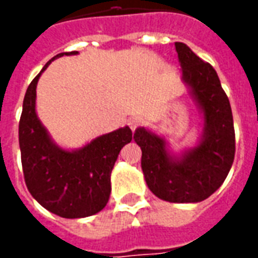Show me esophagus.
<instances>
[{
  "label": "esophagus",
  "mask_w": 258,
  "mask_h": 258,
  "mask_svg": "<svg viewBox=\"0 0 258 258\" xmlns=\"http://www.w3.org/2000/svg\"><path fill=\"white\" fill-rule=\"evenodd\" d=\"M141 123H142V118H141L140 116H133V117L128 118V125L133 131H135V130L138 128L141 125Z\"/></svg>",
  "instance_id": "esophagus-1"
}]
</instances>
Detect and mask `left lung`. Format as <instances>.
I'll use <instances>...</instances> for the list:
<instances>
[{
	"instance_id": "left-lung-1",
	"label": "left lung",
	"mask_w": 258,
	"mask_h": 258,
	"mask_svg": "<svg viewBox=\"0 0 258 258\" xmlns=\"http://www.w3.org/2000/svg\"><path fill=\"white\" fill-rule=\"evenodd\" d=\"M182 79L205 116L202 140L181 157L166 151V141L145 128L135 131L141 146V167L149 189L171 203H196L207 199L227 178L235 157V130L229 99L210 63L175 42Z\"/></svg>"
}]
</instances>
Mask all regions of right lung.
<instances>
[{"label": "right lung", "instance_id": "right-lung-1", "mask_svg": "<svg viewBox=\"0 0 258 258\" xmlns=\"http://www.w3.org/2000/svg\"><path fill=\"white\" fill-rule=\"evenodd\" d=\"M63 52V55H76ZM48 62L26 91L19 121L22 167L27 189L48 211L83 218L101 211L110 196V173L121 148L133 140L128 127L101 135L79 151H64L49 138L36 113V88Z\"/></svg>", "mask_w": 258, "mask_h": 258}]
</instances>
